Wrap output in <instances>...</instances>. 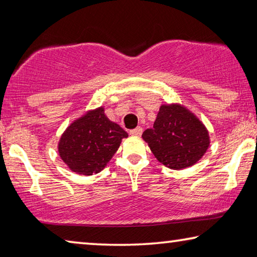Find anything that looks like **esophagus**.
I'll list each match as a JSON object with an SVG mask.
<instances>
[{"mask_svg":"<svg viewBox=\"0 0 257 257\" xmlns=\"http://www.w3.org/2000/svg\"><path fill=\"white\" fill-rule=\"evenodd\" d=\"M142 133H143L142 127H137V128L130 130V135H132V136H141Z\"/></svg>","mask_w":257,"mask_h":257,"instance_id":"34e87169","label":"esophagus"}]
</instances>
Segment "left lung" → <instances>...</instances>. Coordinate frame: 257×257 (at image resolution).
<instances>
[{"label":"left lung","instance_id":"obj_1","mask_svg":"<svg viewBox=\"0 0 257 257\" xmlns=\"http://www.w3.org/2000/svg\"><path fill=\"white\" fill-rule=\"evenodd\" d=\"M142 137L159 162L173 170L194 165L210 146L205 125L180 104L161 105L153 128Z\"/></svg>","mask_w":257,"mask_h":257}]
</instances>
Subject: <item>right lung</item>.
<instances>
[{"label":"right lung","mask_w":257,"mask_h":257,"mask_svg":"<svg viewBox=\"0 0 257 257\" xmlns=\"http://www.w3.org/2000/svg\"><path fill=\"white\" fill-rule=\"evenodd\" d=\"M128 134L108 120L104 107L86 112L73 121L60 138V158L71 171L92 176L101 172Z\"/></svg>","instance_id":"add662e5"}]
</instances>
